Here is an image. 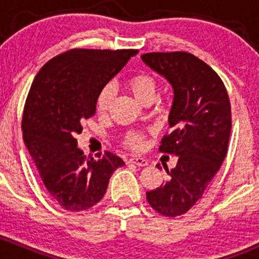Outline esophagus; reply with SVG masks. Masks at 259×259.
<instances>
[{
  "label": "esophagus",
  "mask_w": 259,
  "mask_h": 259,
  "mask_svg": "<svg viewBox=\"0 0 259 259\" xmlns=\"http://www.w3.org/2000/svg\"><path fill=\"white\" fill-rule=\"evenodd\" d=\"M130 163L135 164L138 166H146L148 165V160L144 158H140V156H133V158L129 159Z\"/></svg>",
  "instance_id": "34e87169"
}]
</instances>
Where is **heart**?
Wrapping results in <instances>:
<instances>
[{
  "label": "heart",
  "mask_w": 259,
  "mask_h": 259,
  "mask_svg": "<svg viewBox=\"0 0 259 259\" xmlns=\"http://www.w3.org/2000/svg\"><path fill=\"white\" fill-rule=\"evenodd\" d=\"M125 88L140 103L153 101L158 91V80L153 74L148 71H139L130 75L124 81ZM114 89L111 85H105L100 89L95 100V108L98 114L105 115L110 110L113 104ZM122 145L130 150L139 151L144 148L145 134L143 132H127L122 137Z\"/></svg>",
  "instance_id": "heart-1"
}]
</instances>
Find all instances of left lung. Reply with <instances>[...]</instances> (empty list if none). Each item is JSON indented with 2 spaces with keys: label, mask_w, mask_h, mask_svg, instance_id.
Instances as JSON below:
<instances>
[{
  "label": "left lung",
  "mask_w": 259,
  "mask_h": 259,
  "mask_svg": "<svg viewBox=\"0 0 259 259\" xmlns=\"http://www.w3.org/2000/svg\"><path fill=\"white\" fill-rule=\"evenodd\" d=\"M143 61L171 83L174 101L169 115L171 132L159 150L174 154L178 163L169 179L146 192L154 210L164 217L187 213L202 198L228 150L232 111L228 93L209 65L185 51L148 52Z\"/></svg>",
  "instance_id": "1"
}]
</instances>
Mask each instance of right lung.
Returning a JSON list of instances; mask_svg holds the SVG:
<instances>
[{"mask_svg": "<svg viewBox=\"0 0 259 259\" xmlns=\"http://www.w3.org/2000/svg\"><path fill=\"white\" fill-rule=\"evenodd\" d=\"M138 50L71 49L46 62L33 79L22 115L23 142L52 199L82 211L103 199L121 158H86L77 148L81 122L95 114L98 93Z\"/></svg>", "mask_w": 259, "mask_h": 259, "instance_id": "obj_1", "label": "right lung"}]
</instances>
